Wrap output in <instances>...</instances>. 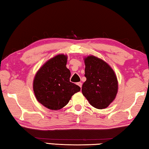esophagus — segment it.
I'll return each instance as SVG.
<instances>
[{"instance_id": "obj_1", "label": "esophagus", "mask_w": 149, "mask_h": 149, "mask_svg": "<svg viewBox=\"0 0 149 149\" xmlns=\"http://www.w3.org/2000/svg\"><path fill=\"white\" fill-rule=\"evenodd\" d=\"M77 84V85H79V86L81 88V87H82V83H81V82H78Z\"/></svg>"}]
</instances>
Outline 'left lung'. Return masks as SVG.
Here are the masks:
<instances>
[{
  "label": "left lung",
  "mask_w": 149,
  "mask_h": 149,
  "mask_svg": "<svg viewBox=\"0 0 149 149\" xmlns=\"http://www.w3.org/2000/svg\"><path fill=\"white\" fill-rule=\"evenodd\" d=\"M85 77L82 93L93 107L103 109L114 100L118 81L114 72L107 63L89 56L85 58Z\"/></svg>",
  "instance_id": "obj_1"
}]
</instances>
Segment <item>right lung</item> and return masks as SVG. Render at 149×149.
<instances>
[{
  "mask_svg": "<svg viewBox=\"0 0 149 149\" xmlns=\"http://www.w3.org/2000/svg\"><path fill=\"white\" fill-rule=\"evenodd\" d=\"M66 63V56L57 55L45 63L35 77V97L49 109H61L68 103L73 95L81 90L78 85L70 81L71 74L65 66Z\"/></svg>",
  "mask_w": 149,
  "mask_h": 149,
  "instance_id": "right-lung-1",
  "label": "right lung"
}]
</instances>
